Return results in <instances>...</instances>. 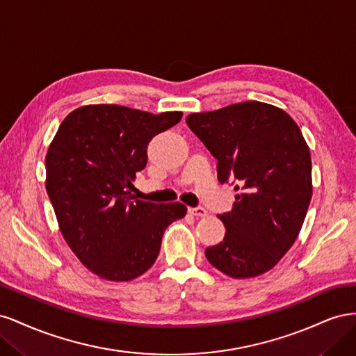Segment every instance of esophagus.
<instances>
[{"mask_svg":"<svg viewBox=\"0 0 356 356\" xmlns=\"http://www.w3.org/2000/svg\"><path fill=\"white\" fill-rule=\"evenodd\" d=\"M188 213L195 215V217H197V218H203V217H207V215H208V211L204 208L197 207V208H188Z\"/></svg>","mask_w":356,"mask_h":356,"instance_id":"obj_1","label":"esophagus"}]
</instances>
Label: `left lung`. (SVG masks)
I'll return each instance as SVG.
<instances>
[{"label":"left lung","instance_id":"obj_1","mask_svg":"<svg viewBox=\"0 0 356 356\" xmlns=\"http://www.w3.org/2000/svg\"><path fill=\"white\" fill-rule=\"evenodd\" d=\"M187 124L217 159L218 181H234L233 209L218 215L224 241L204 255L243 279L273 268L296 242L312 199V160L300 127L275 105L248 101L195 113Z\"/></svg>","mask_w":356,"mask_h":356}]
</instances>
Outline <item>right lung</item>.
I'll list each match as a JSON object with an SVG mask.
<instances>
[{"mask_svg": "<svg viewBox=\"0 0 356 356\" xmlns=\"http://www.w3.org/2000/svg\"><path fill=\"white\" fill-rule=\"evenodd\" d=\"M181 111L152 114L122 105H86L70 113L46 156V188L59 229L79 260L106 281L145 273L179 202L152 203L132 195L153 136L175 126Z\"/></svg>", "mask_w": 356, "mask_h": 356, "instance_id": "1", "label": "right lung"}]
</instances>
